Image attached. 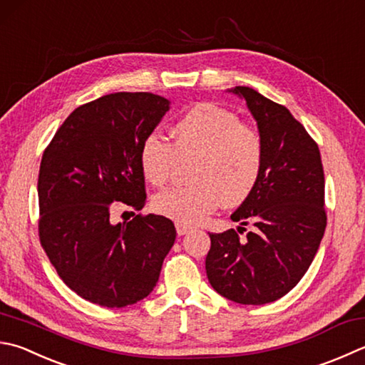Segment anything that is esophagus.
Listing matches in <instances>:
<instances>
[{
  "instance_id": "obj_1",
  "label": "esophagus",
  "mask_w": 365,
  "mask_h": 365,
  "mask_svg": "<svg viewBox=\"0 0 365 365\" xmlns=\"http://www.w3.org/2000/svg\"><path fill=\"white\" fill-rule=\"evenodd\" d=\"M192 227L187 224H181V222H176V232L178 235H185V233L190 232Z\"/></svg>"
}]
</instances>
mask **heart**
I'll return each mask as SVG.
<instances>
[{
  "mask_svg": "<svg viewBox=\"0 0 365 365\" xmlns=\"http://www.w3.org/2000/svg\"><path fill=\"white\" fill-rule=\"evenodd\" d=\"M171 138L173 143L149 135L140 150L143 175L157 187L171 181L180 163L194 160L189 185L153 198L157 215L198 224L221 202L240 205L256 189L264 170V143L257 130L230 109L200 103L175 123Z\"/></svg>",
  "mask_w": 365,
  "mask_h": 365,
  "instance_id": "b5f03b06",
  "label": "heart"
}]
</instances>
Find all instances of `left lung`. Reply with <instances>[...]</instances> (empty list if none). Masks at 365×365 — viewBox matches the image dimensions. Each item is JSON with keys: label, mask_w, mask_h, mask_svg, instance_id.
I'll use <instances>...</instances> for the list:
<instances>
[{"label": "left lung", "mask_w": 365, "mask_h": 365, "mask_svg": "<svg viewBox=\"0 0 365 365\" xmlns=\"http://www.w3.org/2000/svg\"><path fill=\"white\" fill-rule=\"evenodd\" d=\"M232 92L246 100L257 120L264 170L230 216L243 227L210 233L205 267L212 289L225 299L264 305L289 292L313 262L327 222L324 170L318 144L289 109L251 87ZM243 231L247 237L240 239Z\"/></svg>", "instance_id": "8db88e82"}]
</instances>
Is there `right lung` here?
Returning <instances> with one entry per match:
<instances>
[{
	"mask_svg": "<svg viewBox=\"0 0 365 365\" xmlns=\"http://www.w3.org/2000/svg\"><path fill=\"white\" fill-rule=\"evenodd\" d=\"M168 108L149 92L105 95L76 108L43 154L39 242L63 283L92 304L122 308L148 297L175 243L163 216L109 221L114 202L135 211L146 203L141 144Z\"/></svg>",
	"mask_w": 365,
	"mask_h": 365,
	"instance_id": "1",
	"label": "right lung"
}]
</instances>
